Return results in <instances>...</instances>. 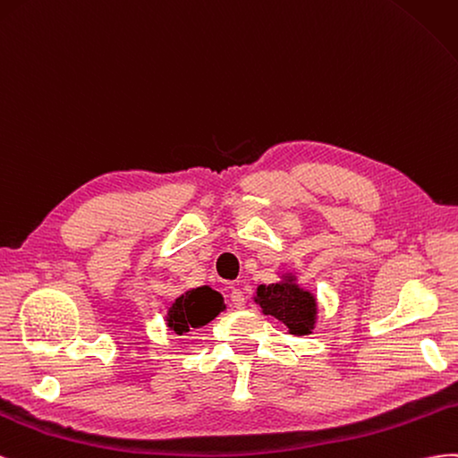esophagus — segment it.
Here are the masks:
<instances>
[{"label": "esophagus", "instance_id": "34e87169", "mask_svg": "<svg viewBox=\"0 0 458 458\" xmlns=\"http://www.w3.org/2000/svg\"><path fill=\"white\" fill-rule=\"evenodd\" d=\"M230 301H232V305L236 307V309H243V307H245V295H243V292L240 290V287H233V285H232V290H230Z\"/></svg>", "mask_w": 458, "mask_h": 458}]
</instances>
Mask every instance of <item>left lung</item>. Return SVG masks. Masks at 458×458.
<instances>
[{
  "instance_id": "1",
  "label": "left lung",
  "mask_w": 458,
  "mask_h": 458,
  "mask_svg": "<svg viewBox=\"0 0 458 458\" xmlns=\"http://www.w3.org/2000/svg\"><path fill=\"white\" fill-rule=\"evenodd\" d=\"M253 301L263 315L282 322L287 334L309 335L315 330L318 320L317 295L299 285L293 272L282 274V278L274 284H259Z\"/></svg>"
}]
</instances>
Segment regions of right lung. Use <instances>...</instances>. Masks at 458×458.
Instances as JSON below:
<instances>
[{
    "instance_id": "add662e5",
    "label": "right lung",
    "mask_w": 458,
    "mask_h": 458,
    "mask_svg": "<svg viewBox=\"0 0 458 458\" xmlns=\"http://www.w3.org/2000/svg\"><path fill=\"white\" fill-rule=\"evenodd\" d=\"M226 309L225 297L211 285H199L180 293L166 309V326L174 334L184 335L215 320Z\"/></svg>"
}]
</instances>
